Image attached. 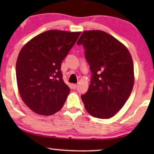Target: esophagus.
<instances>
[{"label": "esophagus", "instance_id": "1", "mask_svg": "<svg viewBox=\"0 0 154 154\" xmlns=\"http://www.w3.org/2000/svg\"><path fill=\"white\" fill-rule=\"evenodd\" d=\"M77 84H72V88H73V89H75V88H77Z\"/></svg>", "mask_w": 154, "mask_h": 154}]
</instances>
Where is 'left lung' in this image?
Segmentation results:
<instances>
[{
  "label": "left lung",
  "mask_w": 154,
  "mask_h": 154,
  "mask_svg": "<svg viewBox=\"0 0 154 154\" xmlns=\"http://www.w3.org/2000/svg\"><path fill=\"white\" fill-rule=\"evenodd\" d=\"M85 50L92 75L87 93L81 96L86 111L94 117L109 119L130 97L134 85V66L128 48L100 30L85 31L77 41Z\"/></svg>",
  "instance_id": "8db88e82"
}]
</instances>
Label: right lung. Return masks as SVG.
<instances>
[{
	"label": "right lung",
	"mask_w": 154,
	"mask_h": 154,
	"mask_svg": "<svg viewBox=\"0 0 154 154\" xmlns=\"http://www.w3.org/2000/svg\"><path fill=\"white\" fill-rule=\"evenodd\" d=\"M80 33L44 32L21 49L16 64L17 87L24 103L36 114L52 115L63 107L70 89L62 79L61 62Z\"/></svg>",
	"instance_id": "add662e5"
}]
</instances>
